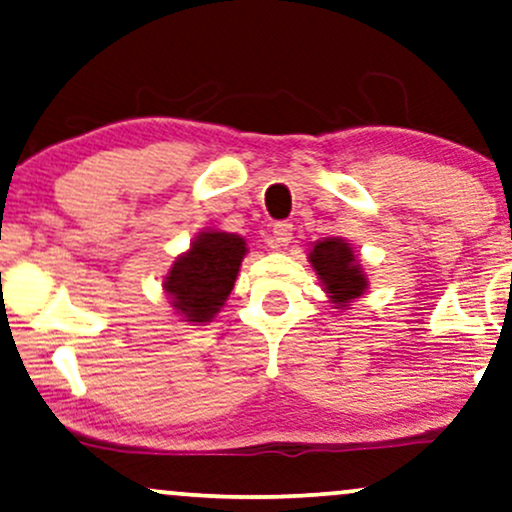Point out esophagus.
Returning a JSON list of instances; mask_svg holds the SVG:
<instances>
[{
  "mask_svg": "<svg viewBox=\"0 0 512 512\" xmlns=\"http://www.w3.org/2000/svg\"><path fill=\"white\" fill-rule=\"evenodd\" d=\"M274 241L278 245H288L293 241V224L290 222H276L274 224Z\"/></svg>",
  "mask_w": 512,
  "mask_h": 512,
  "instance_id": "34e87169",
  "label": "esophagus"
}]
</instances>
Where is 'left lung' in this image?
<instances>
[{
	"mask_svg": "<svg viewBox=\"0 0 512 512\" xmlns=\"http://www.w3.org/2000/svg\"><path fill=\"white\" fill-rule=\"evenodd\" d=\"M309 262L319 274L328 297L340 307H347V302L359 297L368 286L354 250L342 238H326L316 243L309 252Z\"/></svg>",
	"mask_w": 512,
	"mask_h": 512,
	"instance_id": "obj_1",
	"label": "left lung"
}]
</instances>
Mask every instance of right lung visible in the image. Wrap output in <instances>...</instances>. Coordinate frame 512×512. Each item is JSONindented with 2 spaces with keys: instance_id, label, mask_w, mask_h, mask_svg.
Instances as JSON below:
<instances>
[{
  "instance_id": "1",
  "label": "right lung",
  "mask_w": 512,
  "mask_h": 512,
  "mask_svg": "<svg viewBox=\"0 0 512 512\" xmlns=\"http://www.w3.org/2000/svg\"><path fill=\"white\" fill-rule=\"evenodd\" d=\"M245 252L248 248L241 236L203 231L191 250L177 257L165 278L163 286L172 295V307L186 321H210L234 290Z\"/></svg>"
}]
</instances>
